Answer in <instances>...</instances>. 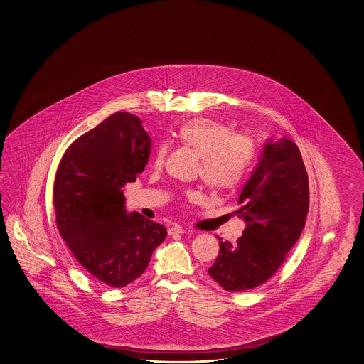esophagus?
Returning <instances> with one entry per match:
<instances>
[{"label":"esophagus","instance_id":"1","mask_svg":"<svg viewBox=\"0 0 364 364\" xmlns=\"http://www.w3.org/2000/svg\"><path fill=\"white\" fill-rule=\"evenodd\" d=\"M184 232H186V229L181 228V226H178V225H173L172 228H169L168 230L169 235H173V234H184Z\"/></svg>","mask_w":364,"mask_h":364}]
</instances>
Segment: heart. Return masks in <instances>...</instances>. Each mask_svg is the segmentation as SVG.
<instances>
[{
  "instance_id": "heart-1",
  "label": "heart",
  "mask_w": 364,
  "mask_h": 364,
  "mask_svg": "<svg viewBox=\"0 0 364 364\" xmlns=\"http://www.w3.org/2000/svg\"><path fill=\"white\" fill-rule=\"evenodd\" d=\"M178 141L201 158L198 173L206 186L215 193L235 189L246 178L254 159V146L245 135L232 133L230 127L209 118H195L181 124ZM168 147L161 143L154 154L152 166L164 164ZM188 198L196 201L200 195L189 191Z\"/></svg>"
}]
</instances>
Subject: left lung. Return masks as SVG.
<instances>
[{
  "instance_id": "left-lung-1",
  "label": "left lung",
  "mask_w": 364,
  "mask_h": 364,
  "mask_svg": "<svg viewBox=\"0 0 364 364\" xmlns=\"http://www.w3.org/2000/svg\"><path fill=\"white\" fill-rule=\"evenodd\" d=\"M234 212L246 221L235 245L220 242L209 275L228 292L266 283L300 238L309 210V181L297 144L267 143Z\"/></svg>"
}]
</instances>
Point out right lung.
<instances>
[{
	"label": "right lung",
	"instance_id": "obj_1",
	"mask_svg": "<svg viewBox=\"0 0 364 364\" xmlns=\"http://www.w3.org/2000/svg\"><path fill=\"white\" fill-rule=\"evenodd\" d=\"M150 147L142 121L118 112L72 143L56 171L58 230L75 259L107 287L133 283L167 237L163 225L124 209L122 188L142 173Z\"/></svg>",
	"mask_w": 364,
	"mask_h": 364
}]
</instances>
